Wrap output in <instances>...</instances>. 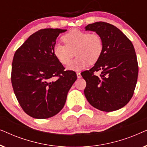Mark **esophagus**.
<instances>
[{
    "mask_svg": "<svg viewBox=\"0 0 147 147\" xmlns=\"http://www.w3.org/2000/svg\"><path fill=\"white\" fill-rule=\"evenodd\" d=\"M76 74H77V77H78V78H80L82 77L81 74H80V72H77V73H76Z\"/></svg>",
    "mask_w": 147,
    "mask_h": 147,
    "instance_id": "esophagus-1",
    "label": "esophagus"
}]
</instances>
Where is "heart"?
I'll list each match as a JSON object with an SVG mask.
<instances>
[{"label":"heart","instance_id":"b5f03b06","mask_svg":"<svg viewBox=\"0 0 147 147\" xmlns=\"http://www.w3.org/2000/svg\"><path fill=\"white\" fill-rule=\"evenodd\" d=\"M62 40L65 45L56 43L53 53L60 63L67 65L75 52L77 57L68 65L69 69L80 70L88 63H95L103 52V41L97 33L74 29L63 35Z\"/></svg>","mask_w":147,"mask_h":147}]
</instances>
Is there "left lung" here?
Segmentation results:
<instances>
[{"label": "left lung", "instance_id": "obj_1", "mask_svg": "<svg viewBox=\"0 0 147 147\" xmlns=\"http://www.w3.org/2000/svg\"><path fill=\"white\" fill-rule=\"evenodd\" d=\"M102 37L104 49L100 59L90 70L82 72L86 80L84 94L94 108L112 112L124 107L133 96L138 65L130 40L115 26L96 22L86 27ZM100 71V76L95 73Z\"/></svg>", "mask_w": 147, "mask_h": 147}]
</instances>
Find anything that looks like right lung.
<instances>
[{
    "mask_svg": "<svg viewBox=\"0 0 147 147\" xmlns=\"http://www.w3.org/2000/svg\"><path fill=\"white\" fill-rule=\"evenodd\" d=\"M66 31L39 30L14 55L11 71L14 92L22 109L34 118L45 119L59 113L77 80L76 72L65 71L53 53L57 37Z\"/></svg>",
    "mask_w": 147,
    "mask_h": 147,
    "instance_id": "right-lung-1",
    "label": "right lung"
}]
</instances>
